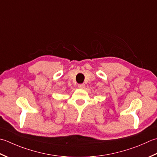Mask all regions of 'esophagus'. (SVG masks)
I'll list each match as a JSON object with an SVG mask.
<instances>
[{
  "label": "esophagus",
  "mask_w": 157,
  "mask_h": 157,
  "mask_svg": "<svg viewBox=\"0 0 157 157\" xmlns=\"http://www.w3.org/2000/svg\"><path fill=\"white\" fill-rule=\"evenodd\" d=\"M85 87V84H78V88H84Z\"/></svg>",
  "instance_id": "esophagus-1"
}]
</instances>
